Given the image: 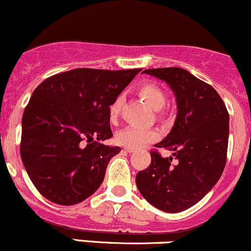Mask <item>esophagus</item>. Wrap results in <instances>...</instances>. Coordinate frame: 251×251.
Returning <instances> with one entry per match:
<instances>
[{"mask_svg": "<svg viewBox=\"0 0 251 251\" xmlns=\"http://www.w3.org/2000/svg\"><path fill=\"white\" fill-rule=\"evenodd\" d=\"M125 149V151H127L128 153H132V152H134V149H132V148H124Z\"/></svg>", "mask_w": 251, "mask_h": 251, "instance_id": "esophagus-1", "label": "esophagus"}]
</instances>
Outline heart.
<instances>
[{
  "mask_svg": "<svg viewBox=\"0 0 251 251\" xmlns=\"http://www.w3.org/2000/svg\"><path fill=\"white\" fill-rule=\"evenodd\" d=\"M140 97L149 103L151 108L154 111H160L166 103V94L162 88L155 83H143L139 89ZM120 111V100L116 99L108 107V116L111 122H114L119 116ZM158 133L154 129L138 127V126H127L118 132L117 142L125 148L140 149L144 148L146 144L153 142L157 139Z\"/></svg>",
  "mask_w": 251,
  "mask_h": 251,
  "instance_id": "b5f03b06",
  "label": "heart"
}]
</instances>
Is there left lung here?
I'll return each instance as SVG.
<instances>
[{"label":"left lung","mask_w":251,"mask_h":251,"mask_svg":"<svg viewBox=\"0 0 251 251\" xmlns=\"http://www.w3.org/2000/svg\"><path fill=\"white\" fill-rule=\"evenodd\" d=\"M143 73L163 80L174 92L177 118L171 132L155 148L174 151L164 158L151 151V164L138 172L135 184L154 208L180 212L197 204L223 174L229 139V113L206 82L179 67L153 68Z\"/></svg>","instance_id":"left-lung-1"}]
</instances>
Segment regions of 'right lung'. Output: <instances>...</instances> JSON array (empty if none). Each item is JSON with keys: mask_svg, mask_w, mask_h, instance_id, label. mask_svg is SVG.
<instances>
[{"mask_svg": "<svg viewBox=\"0 0 251 251\" xmlns=\"http://www.w3.org/2000/svg\"><path fill=\"white\" fill-rule=\"evenodd\" d=\"M140 71L76 68L35 88L22 117L20 152L43 197L73 205L99 189L122 150L100 143L113 135L108 107Z\"/></svg>", "mask_w": 251, "mask_h": 251, "instance_id": "obj_1", "label": "right lung"}]
</instances>
